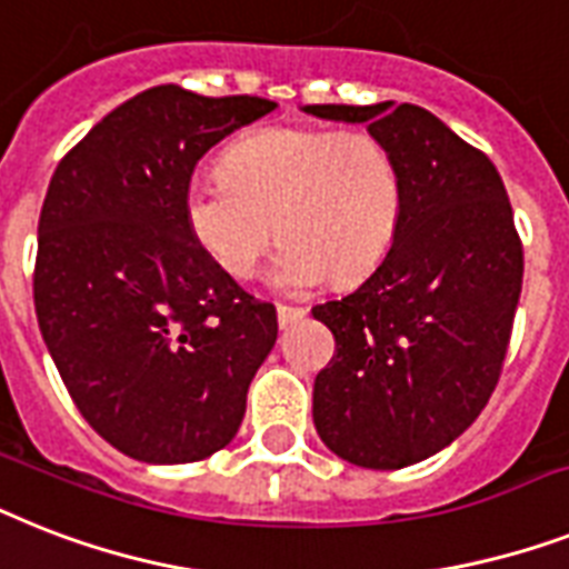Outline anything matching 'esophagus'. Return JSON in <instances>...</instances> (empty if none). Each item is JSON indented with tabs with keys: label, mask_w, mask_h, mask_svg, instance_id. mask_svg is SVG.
I'll return each instance as SVG.
<instances>
[{
	"label": "esophagus",
	"mask_w": 569,
	"mask_h": 569,
	"mask_svg": "<svg viewBox=\"0 0 569 569\" xmlns=\"http://www.w3.org/2000/svg\"><path fill=\"white\" fill-rule=\"evenodd\" d=\"M303 316H307V307H289V303H277V321H280V327L295 325V321H300Z\"/></svg>",
	"instance_id": "1"
}]
</instances>
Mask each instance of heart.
I'll return each mask as SVG.
<instances>
[{"label":"heart","instance_id":"1","mask_svg":"<svg viewBox=\"0 0 569 569\" xmlns=\"http://www.w3.org/2000/svg\"><path fill=\"white\" fill-rule=\"evenodd\" d=\"M400 207V169L380 137L307 124L248 133L224 154V174H198L183 189L189 233L237 280L253 274L277 228L286 242L271 280L286 292L371 274L395 242Z\"/></svg>","mask_w":569,"mask_h":569}]
</instances>
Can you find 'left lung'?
<instances>
[{
  "instance_id": "8db88e82",
  "label": "left lung",
  "mask_w": 569,
  "mask_h": 569,
  "mask_svg": "<svg viewBox=\"0 0 569 569\" xmlns=\"http://www.w3.org/2000/svg\"><path fill=\"white\" fill-rule=\"evenodd\" d=\"M365 122L395 154L403 207L386 260L357 292L312 307L336 353L312 420L350 465L409 468L479 418L502 373L523 242L497 166L418 104H309Z\"/></svg>"
}]
</instances>
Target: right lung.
<instances>
[{"instance_id": "1", "label": "right lung", "mask_w": 569, "mask_h": 569, "mask_svg": "<svg viewBox=\"0 0 569 569\" xmlns=\"http://www.w3.org/2000/svg\"><path fill=\"white\" fill-rule=\"evenodd\" d=\"M277 104L160 84L110 110L54 169L37 224V325L72 403L137 461L230 445L277 312L207 257L183 189L207 151Z\"/></svg>"}]
</instances>
